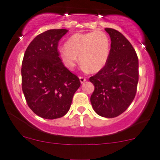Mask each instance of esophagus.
<instances>
[{"label":"esophagus","mask_w":160,"mask_h":160,"mask_svg":"<svg viewBox=\"0 0 160 160\" xmlns=\"http://www.w3.org/2000/svg\"><path fill=\"white\" fill-rule=\"evenodd\" d=\"M79 80H80V82L82 83V84H83V83H84L87 79H86V78L82 77V76H80V77H79Z\"/></svg>","instance_id":"obj_1"}]
</instances>
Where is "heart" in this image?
<instances>
[{"label":"heart","instance_id":"1","mask_svg":"<svg viewBox=\"0 0 160 160\" xmlns=\"http://www.w3.org/2000/svg\"><path fill=\"white\" fill-rule=\"evenodd\" d=\"M110 39L102 31L75 33L65 43L60 58L65 66L72 70L78 61L91 73L103 68L110 54Z\"/></svg>","mask_w":160,"mask_h":160}]
</instances>
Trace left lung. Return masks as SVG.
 I'll return each mask as SVG.
<instances>
[{
	"label": "left lung",
	"instance_id": "left-lung-1",
	"mask_svg": "<svg viewBox=\"0 0 160 160\" xmlns=\"http://www.w3.org/2000/svg\"><path fill=\"white\" fill-rule=\"evenodd\" d=\"M111 38L108 62L89 78L95 86L90 101L94 111L102 117L122 114L134 100L138 82V59L134 48L117 30L106 28Z\"/></svg>",
	"mask_w": 160,
	"mask_h": 160
}]
</instances>
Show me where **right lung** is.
Listing matches in <instances>:
<instances>
[{
  "mask_svg": "<svg viewBox=\"0 0 160 160\" xmlns=\"http://www.w3.org/2000/svg\"><path fill=\"white\" fill-rule=\"evenodd\" d=\"M68 30H49L28 46L22 64V87L30 108L43 119H54L69 111L81 83L64 66L58 51L60 39Z\"/></svg>",
  "mask_w": 160,
  "mask_h": 160,
  "instance_id": "right-lung-1",
  "label": "right lung"
}]
</instances>
